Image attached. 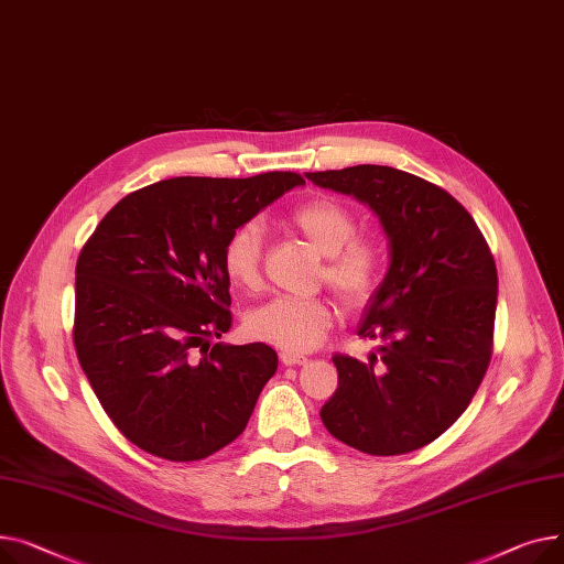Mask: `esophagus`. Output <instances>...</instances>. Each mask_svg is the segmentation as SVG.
Instances as JSON below:
<instances>
[{"mask_svg":"<svg viewBox=\"0 0 564 564\" xmlns=\"http://www.w3.org/2000/svg\"><path fill=\"white\" fill-rule=\"evenodd\" d=\"M280 359H282V364L284 367H297V364H305L307 361V357L305 355H297V352H280Z\"/></svg>","mask_w":564,"mask_h":564,"instance_id":"esophagus-1","label":"esophagus"}]
</instances>
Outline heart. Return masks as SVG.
<instances>
[{
	"label": "heart",
	"instance_id": "1",
	"mask_svg": "<svg viewBox=\"0 0 564 564\" xmlns=\"http://www.w3.org/2000/svg\"><path fill=\"white\" fill-rule=\"evenodd\" d=\"M286 225L323 259L321 282L339 301L357 310L376 293L384 278L387 250L380 239L357 235L355 214L335 197H314L295 207ZM263 237L259 223L239 225L227 237L220 254L225 278L254 293L261 289ZM335 323V310L325 297H275L248 316V333L286 352H310L323 344Z\"/></svg>",
	"mask_w": 564,
	"mask_h": 564
}]
</instances>
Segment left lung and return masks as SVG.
<instances>
[{
	"label": "left lung",
	"mask_w": 564,
	"mask_h": 564,
	"mask_svg": "<svg viewBox=\"0 0 564 564\" xmlns=\"http://www.w3.org/2000/svg\"><path fill=\"white\" fill-rule=\"evenodd\" d=\"M380 218L389 269L357 327L382 346L335 355L339 387L321 408L339 442L403 455L435 442L478 391L491 359L499 278L471 214L451 193L389 165L305 173Z\"/></svg>",
	"instance_id": "8db88e82"
}]
</instances>
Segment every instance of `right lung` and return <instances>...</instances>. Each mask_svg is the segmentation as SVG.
<instances>
[{
    "mask_svg": "<svg viewBox=\"0 0 564 564\" xmlns=\"http://www.w3.org/2000/svg\"><path fill=\"white\" fill-rule=\"evenodd\" d=\"M301 184L297 173L163 180L124 195L82 248L77 357L109 419L145 453L203 459L246 430L278 352L212 344L231 325L220 254L231 231Z\"/></svg>",
    "mask_w": 564,
    "mask_h": 564,
    "instance_id": "1",
    "label": "right lung"
}]
</instances>
